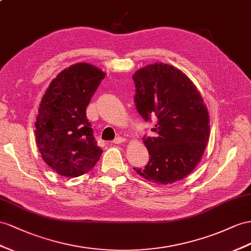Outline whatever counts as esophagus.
<instances>
[{"label":"esophagus","mask_w":251,"mask_h":251,"mask_svg":"<svg viewBox=\"0 0 251 251\" xmlns=\"http://www.w3.org/2000/svg\"><path fill=\"white\" fill-rule=\"evenodd\" d=\"M125 141H126V139H125V138L118 137L117 139H114V140H113V143H114V144H122V143H124Z\"/></svg>","instance_id":"obj_1"}]
</instances>
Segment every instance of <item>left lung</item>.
<instances>
[{"instance_id":"left-lung-1","label":"left lung","mask_w":251,"mask_h":251,"mask_svg":"<svg viewBox=\"0 0 251 251\" xmlns=\"http://www.w3.org/2000/svg\"><path fill=\"white\" fill-rule=\"evenodd\" d=\"M137 110L146 122L156 121L155 137H144L150 153L144 169L133 168L146 180L171 184L187 177L201 162L210 133L208 109L182 71L156 62L138 70Z\"/></svg>"}]
</instances>
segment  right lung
I'll return each instance as SVG.
<instances>
[{"mask_svg": "<svg viewBox=\"0 0 251 251\" xmlns=\"http://www.w3.org/2000/svg\"><path fill=\"white\" fill-rule=\"evenodd\" d=\"M105 76L92 64H73L56 76L41 100L36 143L44 162L63 177L86 174L101 155L86 109Z\"/></svg>", "mask_w": 251, "mask_h": 251, "instance_id": "1", "label": "right lung"}]
</instances>
